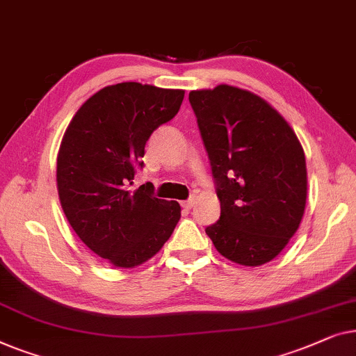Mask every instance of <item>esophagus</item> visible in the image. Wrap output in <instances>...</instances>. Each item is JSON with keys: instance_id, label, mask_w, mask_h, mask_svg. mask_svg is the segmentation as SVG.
<instances>
[{"instance_id": "1", "label": "esophagus", "mask_w": 356, "mask_h": 356, "mask_svg": "<svg viewBox=\"0 0 356 356\" xmlns=\"http://www.w3.org/2000/svg\"><path fill=\"white\" fill-rule=\"evenodd\" d=\"M193 204H195V198H193V197H192V198H188L187 202H182V207H184L185 209H190V208L193 207Z\"/></svg>"}]
</instances>
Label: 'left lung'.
<instances>
[{"label":"left lung","instance_id":"8db88e82","mask_svg":"<svg viewBox=\"0 0 356 356\" xmlns=\"http://www.w3.org/2000/svg\"><path fill=\"white\" fill-rule=\"evenodd\" d=\"M221 202L207 234L222 257L261 266L297 232L307 203V163L297 135L271 104L218 85L190 92Z\"/></svg>","mask_w":356,"mask_h":356}]
</instances>
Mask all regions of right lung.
Returning a JSON list of instances; mask_svg holds the SVG:
<instances>
[{"label": "right lung", "mask_w": 356, "mask_h": 356, "mask_svg": "<svg viewBox=\"0 0 356 356\" xmlns=\"http://www.w3.org/2000/svg\"><path fill=\"white\" fill-rule=\"evenodd\" d=\"M184 90L122 82L80 106L58 154V193L69 224L87 247L118 268L156 254L180 219L177 202L129 187L143 168L145 145L180 109Z\"/></svg>", "instance_id": "1"}]
</instances>
